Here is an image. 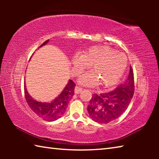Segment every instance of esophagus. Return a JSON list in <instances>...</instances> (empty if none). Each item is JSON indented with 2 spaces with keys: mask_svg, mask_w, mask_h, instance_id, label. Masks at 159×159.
<instances>
[{
  "mask_svg": "<svg viewBox=\"0 0 159 159\" xmlns=\"http://www.w3.org/2000/svg\"><path fill=\"white\" fill-rule=\"evenodd\" d=\"M82 90L83 88L81 87H80V86H76V87L75 88V93L79 94L80 93H81Z\"/></svg>",
  "mask_w": 159,
  "mask_h": 159,
  "instance_id": "obj_1",
  "label": "esophagus"
}]
</instances>
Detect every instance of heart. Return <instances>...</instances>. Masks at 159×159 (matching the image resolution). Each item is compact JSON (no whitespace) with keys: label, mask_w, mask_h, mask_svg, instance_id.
<instances>
[{"label":"heart","mask_w":159,"mask_h":159,"mask_svg":"<svg viewBox=\"0 0 159 159\" xmlns=\"http://www.w3.org/2000/svg\"><path fill=\"white\" fill-rule=\"evenodd\" d=\"M74 72L79 74L91 64L93 71L83 75L80 83L86 85H95L98 82L104 86L116 83L125 71L127 59L123 53L107 45H96L89 48L82 55L72 58Z\"/></svg>","instance_id":"obj_1"}]
</instances>
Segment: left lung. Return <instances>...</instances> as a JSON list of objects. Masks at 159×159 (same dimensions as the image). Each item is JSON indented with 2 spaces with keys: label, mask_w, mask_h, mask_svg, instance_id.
Wrapping results in <instances>:
<instances>
[{
  "label": "left lung",
  "mask_w": 159,
  "mask_h": 159,
  "mask_svg": "<svg viewBox=\"0 0 159 159\" xmlns=\"http://www.w3.org/2000/svg\"><path fill=\"white\" fill-rule=\"evenodd\" d=\"M134 91V74L130 66L128 78L116 89L108 93L94 94L87 108L88 114L95 122H111L125 111L133 98Z\"/></svg>",
  "instance_id": "left-lung-1"
}]
</instances>
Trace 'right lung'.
Segmentation results:
<instances>
[{
    "mask_svg": "<svg viewBox=\"0 0 159 159\" xmlns=\"http://www.w3.org/2000/svg\"><path fill=\"white\" fill-rule=\"evenodd\" d=\"M48 41L49 40L45 41L39 48L45 45ZM75 86L76 84L73 80H69L62 93L50 103H43L34 100L29 95L25 86V99L30 109L37 116L47 121H54L60 118L65 112L69 101L74 95Z\"/></svg>",
    "mask_w": 159,
    "mask_h": 159,
    "instance_id": "obj_1",
    "label": "right lung"
}]
</instances>
